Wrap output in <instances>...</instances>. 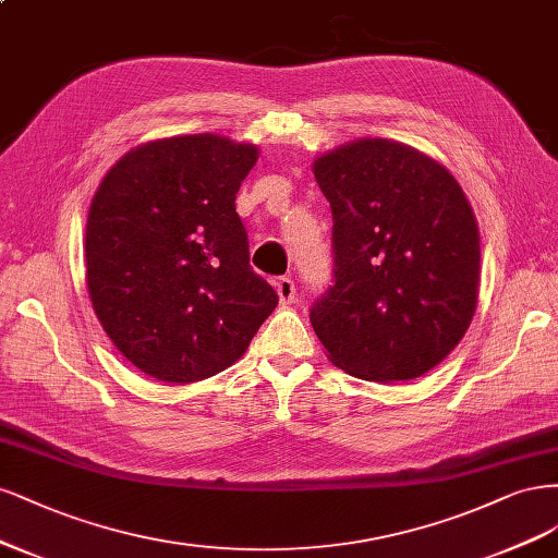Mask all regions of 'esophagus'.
Listing matches in <instances>:
<instances>
[{"label": "esophagus", "mask_w": 558, "mask_h": 558, "mask_svg": "<svg viewBox=\"0 0 558 558\" xmlns=\"http://www.w3.org/2000/svg\"><path fill=\"white\" fill-rule=\"evenodd\" d=\"M276 292H278L282 305H290V303H294V296H296V284L292 278H278Z\"/></svg>", "instance_id": "esophagus-1"}]
</instances>
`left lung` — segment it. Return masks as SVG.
<instances>
[{
	"label": "left lung",
	"instance_id": "8db88e82",
	"mask_svg": "<svg viewBox=\"0 0 558 558\" xmlns=\"http://www.w3.org/2000/svg\"><path fill=\"white\" fill-rule=\"evenodd\" d=\"M313 171L333 215V284L311 308L322 345L364 380L428 373L477 305L480 231L457 178L387 138L352 141Z\"/></svg>",
	"mask_w": 558,
	"mask_h": 558
}]
</instances>
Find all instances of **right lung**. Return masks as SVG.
Returning a JSON list of instances; mask_svg holds the SVG:
<instances>
[{"instance_id": "1", "label": "right lung", "mask_w": 558, "mask_h": 558, "mask_svg": "<svg viewBox=\"0 0 558 558\" xmlns=\"http://www.w3.org/2000/svg\"><path fill=\"white\" fill-rule=\"evenodd\" d=\"M257 146L218 134L143 143L104 175L87 213L85 276L113 345L161 383L239 362L278 294L250 266L236 194Z\"/></svg>"}]
</instances>
